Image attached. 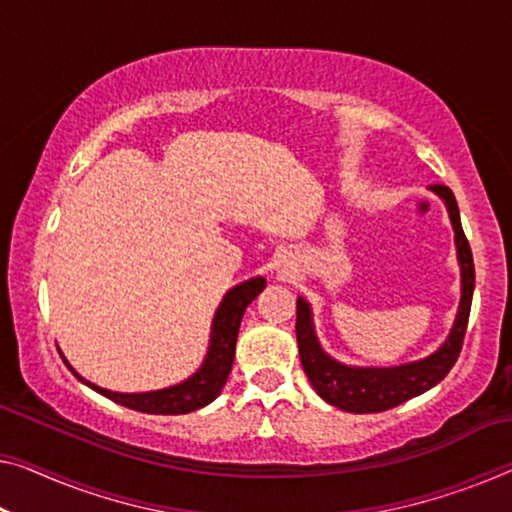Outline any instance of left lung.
Listing matches in <instances>:
<instances>
[{
	"mask_svg": "<svg viewBox=\"0 0 512 512\" xmlns=\"http://www.w3.org/2000/svg\"><path fill=\"white\" fill-rule=\"evenodd\" d=\"M432 190L446 202L448 213H451L457 259H460L462 266V299L453 331L444 342V347L437 354L425 358V361L400 365V368H349V365L333 361L329 354L322 352L315 338V329H312L308 303L299 299V303H296V342H299L301 365L315 391L333 407L352 411V414H377V411L398 407V404L416 398L427 388L439 384L451 372L457 356L462 352L471 299H474V257H471L469 241L462 230L460 209H457L453 190L441 186V183H434Z\"/></svg>",
	"mask_w": 512,
	"mask_h": 512,
	"instance_id": "obj_1",
	"label": "left lung"
}]
</instances>
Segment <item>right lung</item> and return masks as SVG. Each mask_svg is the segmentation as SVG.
Returning a JSON list of instances; mask_svg holds the SVG:
<instances>
[{"mask_svg": "<svg viewBox=\"0 0 512 512\" xmlns=\"http://www.w3.org/2000/svg\"><path fill=\"white\" fill-rule=\"evenodd\" d=\"M266 285L264 278H253L243 285H236L234 289L225 294L223 303L213 317L211 326V345L207 358H204L202 368L195 372L193 377L183 381V384L163 388V391H151V393H112L105 388L91 384V381L82 379L71 365V372L80 381H85L89 388H94L96 393L105 395L114 402L124 404L128 409L144 411V414H188L209 404L211 400L218 398L220 388L225 386L227 375H230L232 363H234V347H236V335H239L241 317L255 296L262 292Z\"/></svg>", "mask_w": 512, "mask_h": 512, "instance_id": "1", "label": "right lung"}]
</instances>
